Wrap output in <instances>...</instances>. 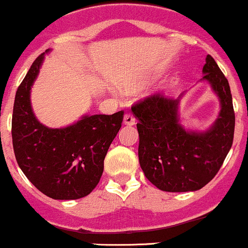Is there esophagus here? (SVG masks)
<instances>
[{"label":"esophagus","mask_w":248,"mask_h":248,"mask_svg":"<svg viewBox=\"0 0 248 248\" xmlns=\"http://www.w3.org/2000/svg\"><path fill=\"white\" fill-rule=\"evenodd\" d=\"M124 124L125 125H129V126H131V125H135V117L132 116V114H130V113H126L124 116Z\"/></svg>","instance_id":"esophagus-1"}]
</instances>
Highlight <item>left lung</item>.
Segmentation results:
<instances>
[{"mask_svg": "<svg viewBox=\"0 0 248 248\" xmlns=\"http://www.w3.org/2000/svg\"><path fill=\"white\" fill-rule=\"evenodd\" d=\"M204 77L217 95L220 111L206 131L186 130L178 106L183 96L149 95L131 107L139 123V160L149 182L164 192L202 189L219 171L234 139L235 113L228 79L211 55Z\"/></svg>", "mask_w": 248, "mask_h": 248, "instance_id": "obj_1", "label": "left lung"}]
</instances>
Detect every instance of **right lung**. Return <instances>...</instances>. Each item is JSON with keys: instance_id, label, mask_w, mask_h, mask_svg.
I'll use <instances>...</instances> for the list:
<instances>
[{"instance_id": "add662e5", "label": "right lung", "mask_w": 248, "mask_h": 248, "mask_svg": "<svg viewBox=\"0 0 248 248\" xmlns=\"http://www.w3.org/2000/svg\"><path fill=\"white\" fill-rule=\"evenodd\" d=\"M43 59L44 53L33 61L16 90L12 117L14 154L24 175L46 197L80 199L99 183L105 156L121 129L124 112L83 116L77 123L60 129L41 124L33 114L30 93Z\"/></svg>"}]
</instances>
